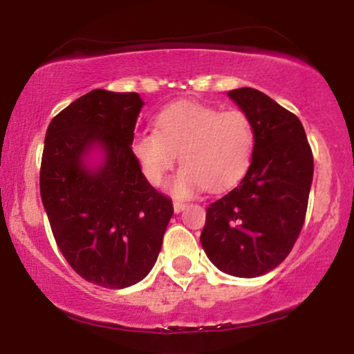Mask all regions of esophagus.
Listing matches in <instances>:
<instances>
[{"label":"esophagus","instance_id":"1","mask_svg":"<svg viewBox=\"0 0 354 354\" xmlns=\"http://www.w3.org/2000/svg\"><path fill=\"white\" fill-rule=\"evenodd\" d=\"M173 208H174V213H181V211L186 208V203L180 201V200H174L173 201Z\"/></svg>","mask_w":354,"mask_h":354}]
</instances>
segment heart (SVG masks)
Wrapping results in <instances>:
<instances>
[{
	"mask_svg": "<svg viewBox=\"0 0 354 354\" xmlns=\"http://www.w3.org/2000/svg\"><path fill=\"white\" fill-rule=\"evenodd\" d=\"M254 128L239 109L219 111L193 101H180L156 116V131H138L131 149L146 180L161 185L180 153L183 168L169 185L174 196L188 198L205 186L221 191L233 186L250 168Z\"/></svg>",
	"mask_w": 354,
	"mask_h": 354,
	"instance_id": "obj_1",
	"label": "heart"
}]
</instances>
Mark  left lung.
Returning a JSON list of instances; mask_svg holds the SVG:
<instances>
[{
	"label": "left lung",
	"mask_w": 354,
	"mask_h": 354,
	"mask_svg": "<svg viewBox=\"0 0 354 354\" xmlns=\"http://www.w3.org/2000/svg\"><path fill=\"white\" fill-rule=\"evenodd\" d=\"M228 96L254 128V153L241 183L206 208L201 246L218 270L256 278L293 250L306 216L313 153L301 121L265 93Z\"/></svg>",
	"instance_id": "1"
}]
</instances>
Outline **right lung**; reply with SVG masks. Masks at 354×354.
Wrapping results in <instances>:
<instances>
[{"label":"right lung","instance_id":"1","mask_svg":"<svg viewBox=\"0 0 354 354\" xmlns=\"http://www.w3.org/2000/svg\"><path fill=\"white\" fill-rule=\"evenodd\" d=\"M143 104L138 93L93 89L53 118L44 138L39 191L56 245L81 278L111 290L151 271L173 216L131 149ZM95 145L105 160L89 170Z\"/></svg>","mask_w":354,"mask_h":354}]
</instances>
